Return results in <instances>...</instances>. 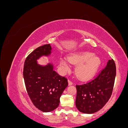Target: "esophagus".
Returning a JSON list of instances; mask_svg holds the SVG:
<instances>
[{
    "mask_svg": "<svg viewBox=\"0 0 128 128\" xmlns=\"http://www.w3.org/2000/svg\"><path fill=\"white\" fill-rule=\"evenodd\" d=\"M72 84H73V83L71 82V81L68 80V85H69V86H72Z\"/></svg>",
    "mask_w": 128,
    "mask_h": 128,
    "instance_id": "1",
    "label": "esophagus"
}]
</instances>
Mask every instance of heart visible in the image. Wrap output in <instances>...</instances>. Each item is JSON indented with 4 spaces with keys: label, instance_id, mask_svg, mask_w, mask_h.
<instances>
[{
    "label": "heart",
    "instance_id": "1",
    "mask_svg": "<svg viewBox=\"0 0 128 128\" xmlns=\"http://www.w3.org/2000/svg\"><path fill=\"white\" fill-rule=\"evenodd\" d=\"M70 63L78 64L75 73L78 78L86 81L94 77L101 64L100 58L94 53L88 52H80L72 53L68 57L62 58L60 60V65L64 70L69 69Z\"/></svg>",
    "mask_w": 128,
    "mask_h": 128
}]
</instances>
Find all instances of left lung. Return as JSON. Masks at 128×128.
<instances>
[{
	"mask_svg": "<svg viewBox=\"0 0 128 128\" xmlns=\"http://www.w3.org/2000/svg\"><path fill=\"white\" fill-rule=\"evenodd\" d=\"M116 76L114 61L109 60L106 66L95 79L77 85L76 106L85 114H92L104 106L112 94Z\"/></svg>",
	"mask_w": 128,
	"mask_h": 128,
	"instance_id": "left-lung-1",
	"label": "left lung"
}]
</instances>
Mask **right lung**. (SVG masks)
<instances>
[{
    "mask_svg": "<svg viewBox=\"0 0 128 128\" xmlns=\"http://www.w3.org/2000/svg\"><path fill=\"white\" fill-rule=\"evenodd\" d=\"M52 48L46 44L37 48L24 62V78L27 92L34 104L43 112H50L59 106L60 98L68 86L67 79L54 70L53 63L42 65L37 61L51 55Z\"/></svg>",
    "mask_w": 128,
    "mask_h": 128,
    "instance_id": "right-lung-1",
    "label": "right lung"
}]
</instances>
